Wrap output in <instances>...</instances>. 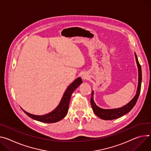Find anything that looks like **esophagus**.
<instances>
[{
	"mask_svg": "<svg viewBox=\"0 0 151 151\" xmlns=\"http://www.w3.org/2000/svg\"><path fill=\"white\" fill-rule=\"evenodd\" d=\"M83 79L84 80H87L88 79V75H87L86 73H84L83 75Z\"/></svg>",
	"mask_w": 151,
	"mask_h": 151,
	"instance_id": "obj_1",
	"label": "esophagus"
}]
</instances>
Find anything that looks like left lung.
I'll list each match as a JSON object with an SVG mask.
<instances>
[{
  "label": "left lung",
  "mask_w": 151,
  "mask_h": 151,
  "mask_svg": "<svg viewBox=\"0 0 151 151\" xmlns=\"http://www.w3.org/2000/svg\"><path fill=\"white\" fill-rule=\"evenodd\" d=\"M135 60L137 63V65L138 67V72H139V78H138V86L137 89V92L135 95V96L132 98V99L128 102L127 105H124L122 107L118 108H114V109H103L100 107H99L94 101V91H92L91 93V105L92 106V109L98 117L101 118L103 120H113L116 119H118L125 114L129 113L132 108L135 105L137 101L139 94L140 93L141 90V84H142V68L141 65H140L137 57V55L135 53Z\"/></svg>",
  "instance_id": "left-lung-1"
}]
</instances>
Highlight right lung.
Masks as SVG:
<instances>
[{"label":"right lung","instance_id":"obj_1","mask_svg":"<svg viewBox=\"0 0 151 151\" xmlns=\"http://www.w3.org/2000/svg\"><path fill=\"white\" fill-rule=\"evenodd\" d=\"M82 83H83V81H82L81 77L76 78L72 83H71L68 86V87L65 90L59 105L52 111L42 116L34 115L25 111L22 108V109L27 116H28L29 117L32 118L34 120L41 122L52 123L60 121L67 115L68 113V105H69L72 93L76 88H77L80 86V84H82Z\"/></svg>","mask_w":151,"mask_h":151}]
</instances>
